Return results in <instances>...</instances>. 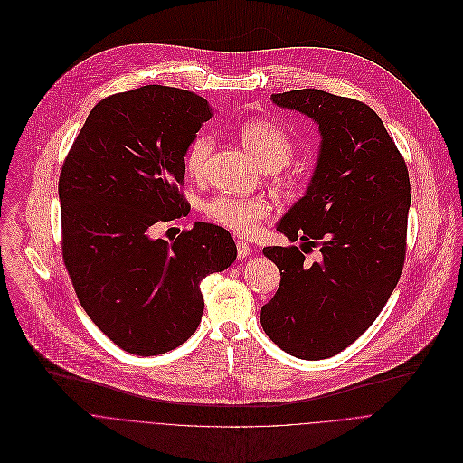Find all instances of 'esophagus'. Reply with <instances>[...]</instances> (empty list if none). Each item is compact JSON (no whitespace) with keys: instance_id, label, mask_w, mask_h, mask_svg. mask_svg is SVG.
Returning <instances> with one entry per match:
<instances>
[{"instance_id":"obj_1","label":"esophagus","mask_w":463,"mask_h":463,"mask_svg":"<svg viewBox=\"0 0 463 463\" xmlns=\"http://www.w3.org/2000/svg\"><path fill=\"white\" fill-rule=\"evenodd\" d=\"M237 255H239V259L251 255V246L246 241H237Z\"/></svg>"}]
</instances>
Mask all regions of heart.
Masks as SVG:
<instances>
[{
	"mask_svg": "<svg viewBox=\"0 0 463 463\" xmlns=\"http://www.w3.org/2000/svg\"><path fill=\"white\" fill-rule=\"evenodd\" d=\"M241 142L253 156V160L268 169H281L294 156V142L290 135L271 122L257 120L250 122L241 129ZM213 140L208 133H199L188 146L184 164L190 175H203L206 162L212 155ZM268 212V204L262 199H235L228 195L215 197L206 204V215L215 224L232 230L235 233H251Z\"/></svg>",
	"mask_w": 463,
	"mask_h": 463,
	"instance_id": "b5f03b06",
	"label": "heart"
}]
</instances>
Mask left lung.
Returning <instances> with one entry per match:
<instances>
[{
	"label": "left lung",
	"mask_w": 463,
	"mask_h": 463,
	"mask_svg": "<svg viewBox=\"0 0 463 463\" xmlns=\"http://www.w3.org/2000/svg\"><path fill=\"white\" fill-rule=\"evenodd\" d=\"M308 117L321 135L305 195L275 224L301 250L268 246L281 285L260 308L266 335L290 355L325 359L371 326L394 292L405 260L411 184L382 118L361 102L321 89L271 95ZM305 245L322 255L304 262Z\"/></svg>",
	"instance_id": "8db88e82"
}]
</instances>
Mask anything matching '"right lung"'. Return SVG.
<instances>
[{
    "instance_id": "add662e5",
    "label": "right lung",
    "mask_w": 463,
    "mask_h": 463,
    "mask_svg": "<svg viewBox=\"0 0 463 463\" xmlns=\"http://www.w3.org/2000/svg\"><path fill=\"white\" fill-rule=\"evenodd\" d=\"M213 113L184 89L118 92L92 108L61 167L67 271L87 316L126 352L158 355L188 341L204 310L201 281L237 259L221 226L151 237L153 224L186 215L184 156Z\"/></svg>"
}]
</instances>
